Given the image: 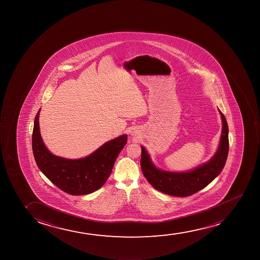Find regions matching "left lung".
<instances>
[{
    "instance_id": "left-lung-1",
    "label": "left lung",
    "mask_w": 260,
    "mask_h": 260,
    "mask_svg": "<svg viewBox=\"0 0 260 260\" xmlns=\"http://www.w3.org/2000/svg\"><path fill=\"white\" fill-rule=\"evenodd\" d=\"M219 111V110H218ZM222 133L218 150L207 163L185 172L173 173L156 168L142 146L141 167L142 173L153 187L173 197H188L211 183L225 167L229 149V125L221 111Z\"/></svg>"
}]
</instances>
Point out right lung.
I'll return each instance as SVG.
<instances>
[{
  "label": "right lung",
  "instance_id": "obj_1",
  "mask_svg": "<svg viewBox=\"0 0 260 260\" xmlns=\"http://www.w3.org/2000/svg\"><path fill=\"white\" fill-rule=\"evenodd\" d=\"M40 111L35 117L31 146L35 162L42 173L67 194H90L103 187L111 175L118 154L126 144L127 135H120L104 143L86 157L67 159L53 155L42 142L39 126Z\"/></svg>",
  "mask_w": 260,
  "mask_h": 260
}]
</instances>
